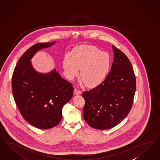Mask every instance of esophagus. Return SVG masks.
Wrapping results in <instances>:
<instances>
[{
    "mask_svg": "<svg viewBox=\"0 0 160 160\" xmlns=\"http://www.w3.org/2000/svg\"><path fill=\"white\" fill-rule=\"evenodd\" d=\"M74 93L76 95H79V94H80L82 93V91L78 90L76 89V88H75L74 90Z\"/></svg>",
    "mask_w": 160,
    "mask_h": 160,
    "instance_id": "34e87169",
    "label": "esophagus"
}]
</instances>
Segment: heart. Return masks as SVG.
<instances>
[{
  "instance_id": "obj_1",
  "label": "heart",
  "mask_w": 160,
  "mask_h": 160,
  "mask_svg": "<svg viewBox=\"0 0 160 160\" xmlns=\"http://www.w3.org/2000/svg\"><path fill=\"white\" fill-rule=\"evenodd\" d=\"M67 78L73 80L79 74L82 82L88 87L101 84L107 77L111 65V59L107 52H102L92 45H82L74 48L72 57L66 55L63 62Z\"/></svg>"
}]
</instances>
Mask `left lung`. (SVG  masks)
<instances>
[{
    "label": "left lung",
    "instance_id": "left-lung-1",
    "mask_svg": "<svg viewBox=\"0 0 160 160\" xmlns=\"http://www.w3.org/2000/svg\"><path fill=\"white\" fill-rule=\"evenodd\" d=\"M112 49V65L104 82L82 94L84 119L97 129L118 125L129 114L133 102L136 88L133 69L124 53L113 45Z\"/></svg>",
    "mask_w": 160,
    "mask_h": 160
}]
</instances>
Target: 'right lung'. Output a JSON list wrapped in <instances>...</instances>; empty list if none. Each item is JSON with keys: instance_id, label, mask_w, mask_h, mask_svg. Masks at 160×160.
<instances>
[{"instance_id": "1", "label": "right lung", "mask_w": 160, "mask_h": 160, "mask_svg": "<svg viewBox=\"0 0 160 160\" xmlns=\"http://www.w3.org/2000/svg\"><path fill=\"white\" fill-rule=\"evenodd\" d=\"M55 43H37L28 49L18 61L12 80L13 97L20 112L30 125L41 129L59 124L62 108L73 94L72 84L56 69L41 73L31 63L36 52Z\"/></svg>"}]
</instances>
